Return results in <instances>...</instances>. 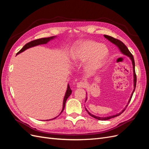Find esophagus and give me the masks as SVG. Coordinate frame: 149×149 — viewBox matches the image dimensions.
<instances>
[{
	"mask_svg": "<svg viewBox=\"0 0 149 149\" xmlns=\"http://www.w3.org/2000/svg\"><path fill=\"white\" fill-rule=\"evenodd\" d=\"M85 86V84L83 81H80L77 83V87L78 88H84Z\"/></svg>",
	"mask_w": 149,
	"mask_h": 149,
	"instance_id": "esophagus-1",
	"label": "esophagus"
}]
</instances>
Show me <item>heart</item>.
<instances>
[{
  "label": "heart",
  "instance_id": "heart-1",
  "mask_svg": "<svg viewBox=\"0 0 149 149\" xmlns=\"http://www.w3.org/2000/svg\"><path fill=\"white\" fill-rule=\"evenodd\" d=\"M109 51L104 45L91 40L81 43L72 54V59L75 62H84L91 60L87 70L93 72L99 68L107 58Z\"/></svg>",
  "mask_w": 149,
  "mask_h": 149
}]
</instances>
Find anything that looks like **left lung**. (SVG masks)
I'll return each instance as SVG.
<instances>
[{
	"label": "left lung",
	"mask_w": 149,
	"mask_h": 149,
	"mask_svg": "<svg viewBox=\"0 0 149 149\" xmlns=\"http://www.w3.org/2000/svg\"><path fill=\"white\" fill-rule=\"evenodd\" d=\"M104 36L105 38H106L107 39L109 40L110 42H111L112 43H113L114 44L118 46V47H119V48L120 49V50L121 51V52L123 53H124V55H127V56L130 57V59H131V60H132V61L133 71H134V91H133V92H132V94H131V96H130V100H129V103L130 101V100H131V98H132V97L133 93H134V91H135V89H136V83H137V76H136V71H135V62H134V56H133V55H132V54L131 53H130V51L129 50V49L127 48V47H126V46L124 44V43H123V42H121L120 40H118V39H116V38H115L112 37H111V36H108V35H104ZM127 107V106H126V107ZM126 107H125V108H126ZM125 109H124V110L122 111V112H120V113H119V114H118L114 115V116H109V117H107V118H100V117H97V116H94L93 114H91V113H90L89 112H88V111L86 109V108H85V109H86V111L88 112V114L91 116V117H93V118H95V119H98V120H108V119H109L115 118V117H116V116H118L120 115V114H121L122 113H123V112L125 111Z\"/></svg>",
	"instance_id": "1"
}]
</instances>
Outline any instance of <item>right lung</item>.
Masks as SVG:
<instances>
[{"label":"right lung","instance_id":"1","mask_svg":"<svg viewBox=\"0 0 149 149\" xmlns=\"http://www.w3.org/2000/svg\"><path fill=\"white\" fill-rule=\"evenodd\" d=\"M55 37H48V38H39V39H37V40H33V41H31L29 43H27L26 44H25V45L24 46V47L22 48L18 52L17 54H19L22 52L25 51V49H28L30 47H34V46H37V45H41V44H45V43H47L48 42H49V40L53 39ZM71 89H70V86L68 84V88H67V90H66V94H65V97H64V100H63V109H62V111L61 112L63 111L64 109H65V104H66V101L67 100L68 97L71 94ZM60 113V114H61ZM57 118V117H56ZM56 118H55L54 119H56Z\"/></svg>","mask_w":149,"mask_h":149}]
</instances>
